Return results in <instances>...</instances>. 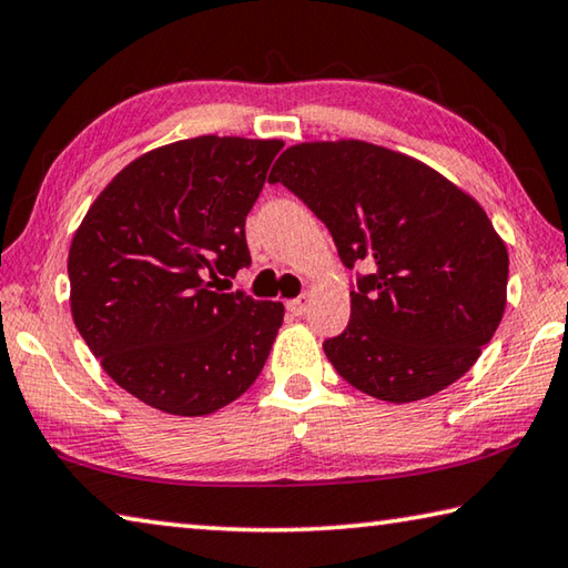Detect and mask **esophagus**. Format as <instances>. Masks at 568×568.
<instances>
[{
  "label": "esophagus",
  "mask_w": 568,
  "mask_h": 568,
  "mask_svg": "<svg viewBox=\"0 0 568 568\" xmlns=\"http://www.w3.org/2000/svg\"><path fill=\"white\" fill-rule=\"evenodd\" d=\"M286 310H290L294 316H302V314H306V310H310V296L302 294V296H296V300L286 302Z\"/></svg>",
  "instance_id": "34e87169"
}]
</instances>
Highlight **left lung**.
Returning <instances> with one entry per match:
<instances>
[{
	"label": "left lung",
	"mask_w": 568,
	"mask_h": 568,
	"mask_svg": "<svg viewBox=\"0 0 568 568\" xmlns=\"http://www.w3.org/2000/svg\"><path fill=\"white\" fill-rule=\"evenodd\" d=\"M282 182L322 219L352 284V320L324 352L382 402H419L471 369L506 306L509 254L484 209L432 166L359 139L296 144Z\"/></svg>",
	"instance_id": "obj_1"
}]
</instances>
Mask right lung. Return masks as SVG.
<instances>
[{"instance_id":"1","label":"right lung","mask_w":568,"mask_h":568,"mask_svg":"<svg viewBox=\"0 0 568 568\" xmlns=\"http://www.w3.org/2000/svg\"><path fill=\"white\" fill-rule=\"evenodd\" d=\"M284 142L196 136L119 172L69 248L72 316L104 372L139 402L204 416L256 382L282 302L219 290L252 264L246 214Z\"/></svg>"}]
</instances>
